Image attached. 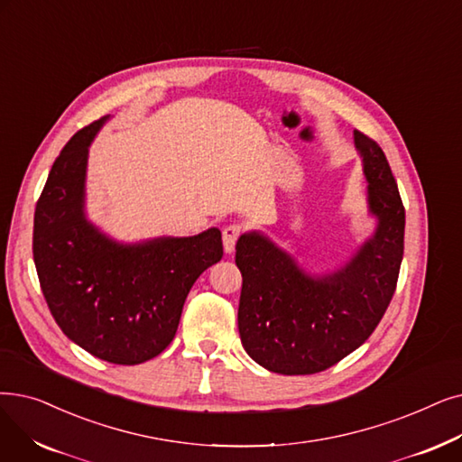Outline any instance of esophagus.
<instances>
[{
	"instance_id": "1",
	"label": "esophagus",
	"mask_w": 462,
	"mask_h": 462,
	"mask_svg": "<svg viewBox=\"0 0 462 462\" xmlns=\"http://www.w3.org/2000/svg\"><path fill=\"white\" fill-rule=\"evenodd\" d=\"M239 234H242V226H237V225H230V226H226L225 230H223V245H225V253H234V249H236V242H237V237H239Z\"/></svg>"
}]
</instances>
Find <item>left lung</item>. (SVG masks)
<instances>
[{"label": "left lung", "instance_id": "1", "mask_svg": "<svg viewBox=\"0 0 462 462\" xmlns=\"http://www.w3.org/2000/svg\"><path fill=\"white\" fill-rule=\"evenodd\" d=\"M368 183L374 234L344 266L310 273L263 232L236 244L244 285L237 328L247 355L270 372H323L363 346L379 325L396 289L404 254L406 211L385 152L353 132Z\"/></svg>", "mask_w": 462, "mask_h": 462}]
</instances>
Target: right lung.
I'll list each match as a JSON object with an SVG mask.
<instances>
[{
    "label": "right lung",
    "instance_id": "right-lung-1",
    "mask_svg": "<svg viewBox=\"0 0 462 462\" xmlns=\"http://www.w3.org/2000/svg\"><path fill=\"white\" fill-rule=\"evenodd\" d=\"M109 115L79 130L54 160L33 217V263L62 332L113 365H142L177 332L194 281L223 258L218 228L123 244L85 211L88 147Z\"/></svg>",
    "mask_w": 462,
    "mask_h": 462
}]
</instances>
